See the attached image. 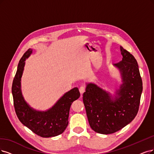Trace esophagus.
I'll list each match as a JSON object with an SVG mask.
<instances>
[{"label": "esophagus", "mask_w": 154, "mask_h": 154, "mask_svg": "<svg viewBox=\"0 0 154 154\" xmlns=\"http://www.w3.org/2000/svg\"><path fill=\"white\" fill-rule=\"evenodd\" d=\"M85 89H85V88L83 87V86L81 87L80 89H79V91H80V93H81V95L85 92Z\"/></svg>", "instance_id": "esophagus-1"}]
</instances>
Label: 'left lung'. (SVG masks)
Segmentation results:
<instances>
[{
  "label": "left lung",
  "instance_id": "obj_1",
  "mask_svg": "<svg viewBox=\"0 0 154 154\" xmlns=\"http://www.w3.org/2000/svg\"><path fill=\"white\" fill-rule=\"evenodd\" d=\"M122 60L113 64L121 74L122 84L114 94L93 82L86 83L83 102L91 128L109 134L121 130L137 115L143 84L134 57L121 46Z\"/></svg>",
  "mask_w": 154,
  "mask_h": 154
}]
</instances>
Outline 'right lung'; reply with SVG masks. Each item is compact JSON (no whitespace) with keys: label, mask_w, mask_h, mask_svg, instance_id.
<instances>
[{"label":"right lung","mask_w":154,"mask_h":154,"mask_svg":"<svg viewBox=\"0 0 154 154\" xmlns=\"http://www.w3.org/2000/svg\"><path fill=\"white\" fill-rule=\"evenodd\" d=\"M33 53L28 49L20 59L12 85L14 109L20 122L32 131L43 138L54 137L64 132L68 124V116L73 102L80 97L78 88L66 92L49 109L41 111L31 107L21 91V81L26 59Z\"/></svg>","instance_id":"1"}]
</instances>
